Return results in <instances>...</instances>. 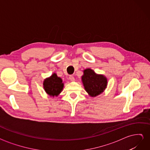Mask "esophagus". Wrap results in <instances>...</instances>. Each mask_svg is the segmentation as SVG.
Returning <instances> with one entry per match:
<instances>
[{
  "instance_id": "1",
  "label": "esophagus",
  "mask_w": 150,
  "mask_h": 150,
  "mask_svg": "<svg viewBox=\"0 0 150 150\" xmlns=\"http://www.w3.org/2000/svg\"><path fill=\"white\" fill-rule=\"evenodd\" d=\"M69 79L71 81H74L75 80V79H74V77L73 76H69Z\"/></svg>"
}]
</instances>
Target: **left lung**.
Returning <instances> with one entry per match:
<instances>
[{
	"label": "left lung",
	"instance_id": "obj_1",
	"mask_svg": "<svg viewBox=\"0 0 150 150\" xmlns=\"http://www.w3.org/2000/svg\"><path fill=\"white\" fill-rule=\"evenodd\" d=\"M82 81L85 90L91 96H98L107 86V79L103 75H98L90 69L84 71Z\"/></svg>",
	"mask_w": 150,
	"mask_h": 150
}]
</instances>
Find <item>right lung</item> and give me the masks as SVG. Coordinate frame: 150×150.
<instances>
[{
  "label": "right lung",
  "instance_id": "right-lung-1",
  "mask_svg": "<svg viewBox=\"0 0 150 150\" xmlns=\"http://www.w3.org/2000/svg\"><path fill=\"white\" fill-rule=\"evenodd\" d=\"M62 79L57 76L56 74H53L50 78L45 79L44 82V88L46 92L50 96H57L63 88Z\"/></svg>",
  "mask_w": 150,
  "mask_h": 150
}]
</instances>
